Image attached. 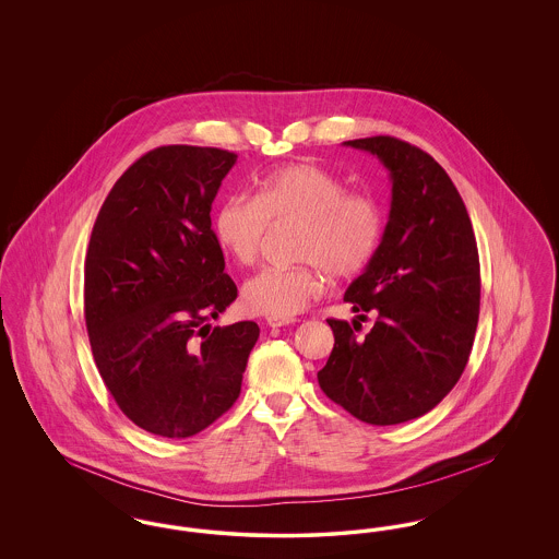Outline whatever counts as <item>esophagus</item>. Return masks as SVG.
<instances>
[{
	"label": "esophagus",
	"mask_w": 559,
	"mask_h": 559,
	"mask_svg": "<svg viewBox=\"0 0 559 559\" xmlns=\"http://www.w3.org/2000/svg\"><path fill=\"white\" fill-rule=\"evenodd\" d=\"M295 319L292 317H266L267 326H272V329H278V326H287V324H293Z\"/></svg>",
	"instance_id": "obj_1"
}]
</instances>
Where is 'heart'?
<instances>
[{
	"label": "heart",
	"mask_w": 559,
	"mask_h": 559,
	"mask_svg": "<svg viewBox=\"0 0 559 559\" xmlns=\"http://www.w3.org/2000/svg\"><path fill=\"white\" fill-rule=\"evenodd\" d=\"M267 222H299L297 266H267L242 285L253 314L295 317L324 292V272L349 278L369 266L383 237V210L371 194L347 192L346 182L314 163H292L260 180L253 199L230 197L213 212L217 247L239 266L262 251Z\"/></svg>",
	"instance_id": "heart-1"
}]
</instances>
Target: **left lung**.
I'll return each mask as SVG.
<instances>
[{
    "label": "left lung",
    "instance_id": "obj_1",
    "mask_svg": "<svg viewBox=\"0 0 559 559\" xmlns=\"http://www.w3.org/2000/svg\"><path fill=\"white\" fill-rule=\"evenodd\" d=\"M344 144L383 163L392 205L371 264L344 295L354 312L377 319L365 337L346 320H326L335 346L319 371L320 390L365 424L396 426L429 413L469 360L478 245L459 190L426 151L392 135Z\"/></svg>",
    "mask_w": 559,
    "mask_h": 559
}]
</instances>
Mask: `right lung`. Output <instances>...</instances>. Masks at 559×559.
<instances>
[{
  "instance_id": "right-lung-1",
  "label": "right lung",
  "mask_w": 559,
  "mask_h": 559,
  "mask_svg": "<svg viewBox=\"0 0 559 559\" xmlns=\"http://www.w3.org/2000/svg\"><path fill=\"white\" fill-rule=\"evenodd\" d=\"M237 155L159 146L115 182L85 255L83 306L96 367L135 426L190 438L239 399L251 320L212 326L235 299L212 203Z\"/></svg>"
}]
</instances>
